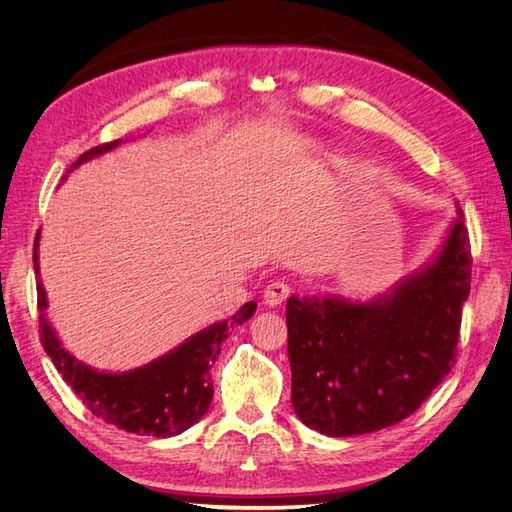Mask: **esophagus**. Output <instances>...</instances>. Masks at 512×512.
<instances>
[{"mask_svg": "<svg viewBox=\"0 0 512 512\" xmlns=\"http://www.w3.org/2000/svg\"><path fill=\"white\" fill-rule=\"evenodd\" d=\"M288 297H290V286H288L286 282L275 280V282H271V284L265 288V303L271 305V307L284 303Z\"/></svg>", "mask_w": 512, "mask_h": 512, "instance_id": "obj_1", "label": "esophagus"}]
</instances>
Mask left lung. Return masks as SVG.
Wrapping results in <instances>:
<instances>
[{"label":"left lung","instance_id":"8db88e82","mask_svg":"<svg viewBox=\"0 0 512 512\" xmlns=\"http://www.w3.org/2000/svg\"><path fill=\"white\" fill-rule=\"evenodd\" d=\"M472 254L463 213L436 258L367 303H286L292 408L324 436L391 427L421 408L455 363Z\"/></svg>","mask_w":512,"mask_h":512}]
</instances>
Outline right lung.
Here are the masks:
<instances>
[{"label":"right lung","mask_w":512,"mask_h":512,"mask_svg":"<svg viewBox=\"0 0 512 512\" xmlns=\"http://www.w3.org/2000/svg\"><path fill=\"white\" fill-rule=\"evenodd\" d=\"M117 145L119 141H113L89 149L72 164V168H79L83 162L98 158ZM38 247L40 230L34 243V269L40 277ZM46 305L49 301H46L44 286L38 280L40 342L59 374L72 386V391L104 423L138 433V436L156 438L179 436L207 414L213 399L209 371L218 359L222 342L235 324H243L256 312V301L245 303L230 320L211 324L160 359L130 371H121V374H111V371H98L74 359L61 346L51 322L46 320Z\"/></svg>","instance_id":"add662e5"}]
</instances>
